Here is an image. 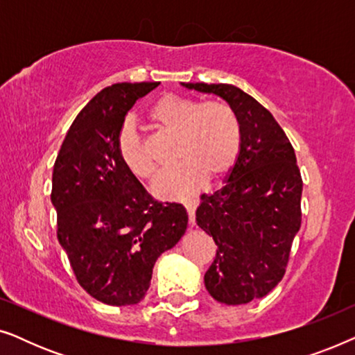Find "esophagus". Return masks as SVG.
<instances>
[{
    "instance_id": "obj_1",
    "label": "esophagus",
    "mask_w": 355,
    "mask_h": 355,
    "mask_svg": "<svg viewBox=\"0 0 355 355\" xmlns=\"http://www.w3.org/2000/svg\"><path fill=\"white\" fill-rule=\"evenodd\" d=\"M198 205L197 200H186L184 202V207H186V210L189 213V225L193 226L196 225V208Z\"/></svg>"
}]
</instances>
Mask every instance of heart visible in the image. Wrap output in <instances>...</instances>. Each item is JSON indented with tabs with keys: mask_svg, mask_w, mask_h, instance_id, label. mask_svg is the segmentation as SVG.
Instances as JSON below:
<instances>
[{
	"mask_svg": "<svg viewBox=\"0 0 355 355\" xmlns=\"http://www.w3.org/2000/svg\"><path fill=\"white\" fill-rule=\"evenodd\" d=\"M147 118L153 128L171 130L178 135L174 157L179 163L157 179L155 196L162 198L191 196L203 178H221L239 158L242 144L239 119L221 101L198 103L186 96L164 95L150 106ZM118 153L135 178L148 181L157 173L139 130L130 123L119 130Z\"/></svg>",
	"mask_w": 355,
	"mask_h": 355,
	"instance_id": "obj_1",
	"label": "heart"
}]
</instances>
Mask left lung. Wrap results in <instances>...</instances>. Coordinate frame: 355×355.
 Instances as JSON below:
<instances>
[{
	"label": "left lung",
	"instance_id": "obj_1",
	"mask_svg": "<svg viewBox=\"0 0 355 355\" xmlns=\"http://www.w3.org/2000/svg\"><path fill=\"white\" fill-rule=\"evenodd\" d=\"M221 96L241 124L239 158L226 184L203 193L197 225L213 237L216 255L205 288L218 302L265 297L283 279L302 221V178L293 145L273 114L230 84H182Z\"/></svg>",
	"mask_w": 355,
	"mask_h": 355
}]
</instances>
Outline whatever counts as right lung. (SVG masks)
<instances>
[{
	"mask_svg": "<svg viewBox=\"0 0 355 355\" xmlns=\"http://www.w3.org/2000/svg\"><path fill=\"white\" fill-rule=\"evenodd\" d=\"M158 85L123 82L96 94L67 130L53 168L58 241L76 279L118 307L145 297L155 261L187 230L186 208L153 200L118 153L125 114Z\"/></svg>",
	"mask_w": 355,
	"mask_h": 355,
	"instance_id": "add662e5",
	"label": "right lung"
}]
</instances>
